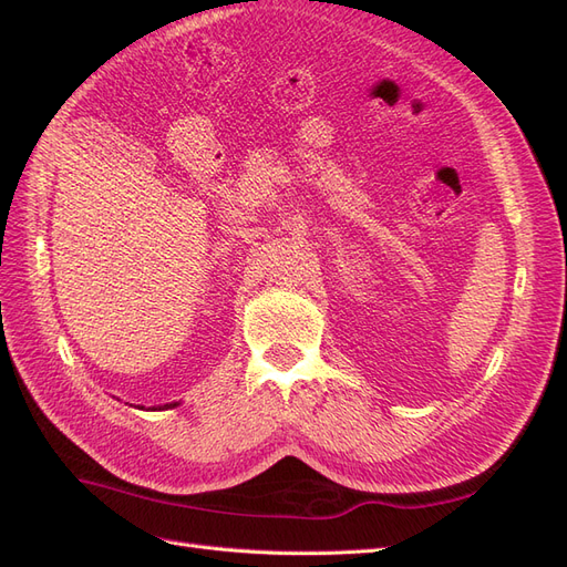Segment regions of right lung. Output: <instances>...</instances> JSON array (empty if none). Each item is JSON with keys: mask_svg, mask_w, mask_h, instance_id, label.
I'll return each mask as SVG.
<instances>
[{"mask_svg": "<svg viewBox=\"0 0 567 567\" xmlns=\"http://www.w3.org/2000/svg\"><path fill=\"white\" fill-rule=\"evenodd\" d=\"M165 406H169V404H165ZM173 406H177V404H173Z\"/></svg>", "mask_w": 567, "mask_h": 567, "instance_id": "right-lung-1", "label": "right lung"}]
</instances>
